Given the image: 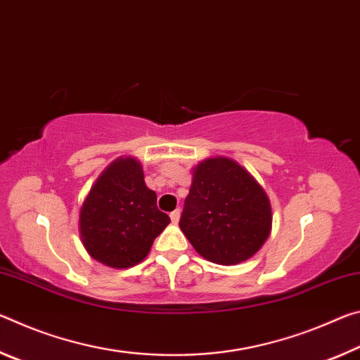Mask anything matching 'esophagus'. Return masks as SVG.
Segmentation results:
<instances>
[{
    "mask_svg": "<svg viewBox=\"0 0 360 360\" xmlns=\"http://www.w3.org/2000/svg\"><path fill=\"white\" fill-rule=\"evenodd\" d=\"M170 220H172V223H175V225L180 221V210L179 209L174 210L172 214H170Z\"/></svg>",
    "mask_w": 360,
    "mask_h": 360,
    "instance_id": "1",
    "label": "esophagus"
}]
</instances>
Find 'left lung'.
Returning <instances> with one entry per match:
<instances>
[{"label":"left lung","mask_w":360,"mask_h":360,"mask_svg":"<svg viewBox=\"0 0 360 360\" xmlns=\"http://www.w3.org/2000/svg\"><path fill=\"white\" fill-rule=\"evenodd\" d=\"M273 228V209L249 170L226 156L207 158L193 169L180 229L199 255L233 266L262 249Z\"/></svg>","instance_id":"1"}]
</instances>
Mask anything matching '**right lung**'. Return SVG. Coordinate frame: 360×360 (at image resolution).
<instances>
[{"mask_svg": "<svg viewBox=\"0 0 360 360\" xmlns=\"http://www.w3.org/2000/svg\"><path fill=\"white\" fill-rule=\"evenodd\" d=\"M170 223L156 205L137 158L121 156L98 175L79 209V238L105 266L126 269L143 262Z\"/></svg>", "mask_w": 360, "mask_h": 360, "instance_id": "right-lung-1", "label": "right lung"}]
</instances>
